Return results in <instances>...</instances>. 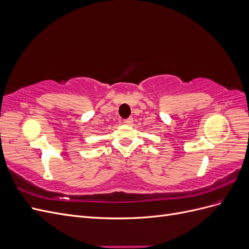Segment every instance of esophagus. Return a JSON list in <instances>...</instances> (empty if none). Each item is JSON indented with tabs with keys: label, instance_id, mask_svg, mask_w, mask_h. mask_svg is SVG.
Masks as SVG:
<instances>
[{
	"label": "esophagus",
	"instance_id": "1",
	"mask_svg": "<svg viewBox=\"0 0 249 249\" xmlns=\"http://www.w3.org/2000/svg\"><path fill=\"white\" fill-rule=\"evenodd\" d=\"M124 124H127V125H130V124H133V118H127V119H124Z\"/></svg>",
	"mask_w": 249,
	"mask_h": 249
}]
</instances>
